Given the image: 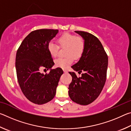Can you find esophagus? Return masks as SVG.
Returning <instances> with one entry per match:
<instances>
[{
    "label": "esophagus",
    "instance_id": "34e87169",
    "mask_svg": "<svg viewBox=\"0 0 131 131\" xmlns=\"http://www.w3.org/2000/svg\"><path fill=\"white\" fill-rule=\"evenodd\" d=\"M63 72H64V73H68V70L64 69L63 70Z\"/></svg>",
    "mask_w": 131,
    "mask_h": 131
}]
</instances>
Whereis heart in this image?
Wrapping results in <instances>:
<instances>
[{"label":"heart","instance_id":"1","mask_svg":"<svg viewBox=\"0 0 131 131\" xmlns=\"http://www.w3.org/2000/svg\"><path fill=\"white\" fill-rule=\"evenodd\" d=\"M61 47H66L65 58H58L55 60L57 67L67 69L74 58H79L81 56L85 48V42L81 37L66 33L58 39ZM59 47L57 43L50 41L48 44V50L52 57H56L58 55Z\"/></svg>","mask_w":131,"mask_h":131}]
</instances>
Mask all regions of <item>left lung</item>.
Here are the masks:
<instances>
[{"mask_svg": "<svg viewBox=\"0 0 131 131\" xmlns=\"http://www.w3.org/2000/svg\"><path fill=\"white\" fill-rule=\"evenodd\" d=\"M83 37L85 48L79 61L69 72L72 81L69 85V95L72 100L81 105H87L96 99L105 85L108 65V57L99 39L90 33L74 31Z\"/></svg>", "mask_w": 131, "mask_h": 131, "instance_id": "1", "label": "left lung"}]
</instances>
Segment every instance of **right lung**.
Listing matches in <instances>:
<instances>
[{
  "label": "right lung",
  "mask_w": 131,
  "mask_h": 131,
  "mask_svg": "<svg viewBox=\"0 0 131 131\" xmlns=\"http://www.w3.org/2000/svg\"><path fill=\"white\" fill-rule=\"evenodd\" d=\"M58 30L42 29L31 32L22 42L15 58L18 81L22 92L29 101L43 105L54 98L63 70L54 65L48 44L58 33ZM50 70L49 74L40 72Z\"/></svg>",
  "instance_id": "1"
}]
</instances>
